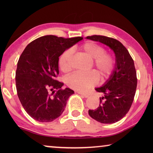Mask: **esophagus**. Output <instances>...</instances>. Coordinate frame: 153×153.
Listing matches in <instances>:
<instances>
[{"label":"esophagus","mask_w":153,"mask_h":153,"mask_svg":"<svg viewBox=\"0 0 153 153\" xmlns=\"http://www.w3.org/2000/svg\"><path fill=\"white\" fill-rule=\"evenodd\" d=\"M77 93H78V94H79L80 95L83 96V97H86V98L88 97L89 96H90V94H88V93H84V92H77Z\"/></svg>","instance_id":"esophagus-1"}]
</instances>
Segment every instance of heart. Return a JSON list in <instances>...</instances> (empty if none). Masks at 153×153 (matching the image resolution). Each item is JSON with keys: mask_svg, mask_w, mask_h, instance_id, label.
<instances>
[{"mask_svg": "<svg viewBox=\"0 0 153 153\" xmlns=\"http://www.w3.org/2000/svg\"><path fill=\"white\" fill-rule=\"evenodd\" d=\"M80 49L90 57L94 59L93 64L102 78H107L113 73L115 68V59L109 53H105V49L103 46L95 42H88L83 44L80 46ZM71 50L67 49L59 57V65L63 73L71 71ZM98 82V74L95 71H76L69 75L66 78L67 86L79 91H86L97 85Z\"/></svg>", "mask_w": 153, "mask_h": 153, "instance_id": "1", "label": "heart"}]
</instances>
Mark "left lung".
Returning <instances> with one entry per match:
<instances>
[{
  "label": "left lung",
  "instance_id": "8db88e82",
  "mask_svg": "<svg viewBox=\"0 0 153 153\" xmlns=\"http://www.w3.org/2000/svg\"><path fill=\"white\" fill-rule=\"evenodd\" d=\"M112 49L115 55V67L104 86L95 90L104 96L100 98L97 109L89 110V115L102 123H113L121 120L132 105L137 86L136 71L133 59L120 41L104 36H87Z\"/></svg>",
  "mask_w": 153,
  "mask_h": 153
}]
</instances>
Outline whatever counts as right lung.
I'll return each mask as SVG.
<instances>
[{
  "instance_id": "right-lung-1",
  "label": "right lung",
  "mask_w": 153,
  "mask_h": 153,
  "mask_svg": "<svg viewBox=\"0 0 153 153\" xmlns=\"http://www.w3.org/2000/svg\"><path fill=\"white\" fill-rule=\"evenodd\" d=\"M83 39L65 38L53 35L42 36L25 47L17 63L15 83L17 96L31 117L40 122H50L64 111L74 91L56 80L59 57Z\"/></svg>"
}]
</instances>
